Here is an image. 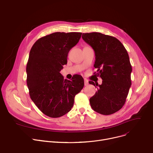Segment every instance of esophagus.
<instances>
[{
	"mask_svg": "<svg viewBox=\"0 0 153 153\" xmlns=\"http://www.w3.org/2000/svg\"><path fill=\"white\" fill-rule=\"evenodd\" d=\"M84 81H85V86H88V84H89L88 81L87 79H85Z\"/></svg>",
	"mask_w": 153,
	"mask_h": 153,
	"instance_id": "obj_1",
	"label": "esophagus"
}]
</instances>
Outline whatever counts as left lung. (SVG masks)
Segmentation results:
<instances>
[{
	"label": "left lung",
	"instance_id": "1",
	"mask_svg": "<svg viewBox=\"0 0 153 153\" xmlns=\"http://www.w3.org/2000/svg\"><path fill=\"white\" fill-rule=\"evenodd\" d=\"M83 39L95 53L94 67L102 79L96 84L97 91L89 99L92 109L102 115H111L124 105L131 85V65L127 50L117 38L100 33H83ZM89 84L94 85L93 82Z\"/></svg>",
	"mask_w": 153,
	"mask_h": 153
}]
</instances>
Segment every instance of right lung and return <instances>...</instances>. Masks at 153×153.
Here are the masks:
<instances>
[{
	"instance_id": "obj_1",
	"label": "right lung",
	"mask_w": 153,
	"mask_h": 153,
	"mask_svg": "<svg viewBox=\"0 0 153 153\" xmlns=\"http://www.w3.org/2000/svg\"><path fill=\"white\" fill-rule=\"evenodd\" d=\"M82 34L53 33L39 39L31 49L26 65L30 96L38 109L50 117H60L70 111L75 95L84 86L81 75L70 81L60 73L67 64L68 52Z\"/></svg>"
}]
</instances>
